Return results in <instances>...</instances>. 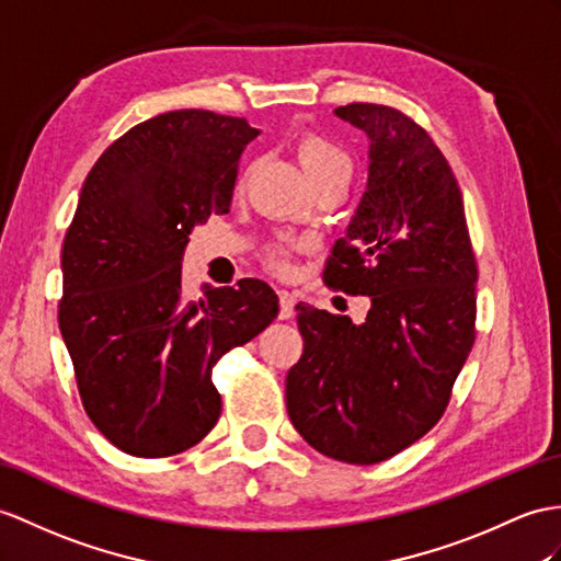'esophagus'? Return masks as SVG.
Returning a JSON list of instances; mask_svg holds the SVG:
<instances>
[{
    "label": "esophagus",
    "mask_w": 561,
    "mask_h": 561,
    "mask_svg": "<svg viewBox=\"0 0 561 561\" xmlns=\"http://www.w3.org/2000/svg\"><path fill=\"white\" fill-rule=\"evenodd\" d=\"M278 305H280L278 317H280L283 321L293 319V313H295V305H297V297H295L293 293H288V290H278Z\"/></svg>",
    "instance_id": "esophagus-1"
}]
</instances>
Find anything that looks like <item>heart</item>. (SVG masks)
Instances as JSON below:
<instances>
[{
	"label": "heart",
	"mask_w": 561,
	"mask_h": 561,
	"mask_svg": "<svg viewBox=\"0 0 561 561\" xmlns=\"http://www.w3.org/2000/svg\"><path fill=\"white\" fill-rule=\"evenodd\" d=\"M295 154L313 185L328 181V178H343V181L350 183L352 178L350 154L337 142L325 138L323 133H317V130L299 133V138L295 142ZM302 248H305L302 240L273 242L262 254L264 266L271 273H278V276H288L293 271V252Z\"/></svg>",
	"instance_id": "b5f03b06"
}]
</instances>
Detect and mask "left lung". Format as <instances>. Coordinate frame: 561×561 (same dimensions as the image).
<instances>
[{"label": "left lung", "instance_id": "8db88e82", "mask_svg": "<svg viewBox=\"0 0 561 561\" xmlns=\"http://www.w3.org/2000/svg\"><path fill=\"white\" fill-rule=\"evenodd\" d=\"M368 183L325 259L323 283L371 297L364 323L299 302L305 352L285 378L297 433L317 453L378 463L440 421L476 340V254L445 154L414 118L354 102Z\"/></svg>", "mask_w": 561, "mask_h": 561}]
</instances>
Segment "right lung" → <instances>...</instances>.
I'll list each match as a JSON object with an SVG mask.
<instances>
[{
    "label": "right lung",
    "instance_id": "right-lung-1",
    "mask_svg": "<svg viewBox=\"0 0 561 561\" xmlns=\"http://www.w3.org/2000/svg\"><path fill=\"white\" fill-rule=\"evenodd\" d=\"M259 135L207 108L147 118L88 173L61 250L59 328L90 421L121 453L171 457L221 416L211 371L278 317L264 280L187 297V236L228 214L240 154Z\"/></svg>",
    "mask_w": 561,
    "mask_h": 561
}]
</instances>
